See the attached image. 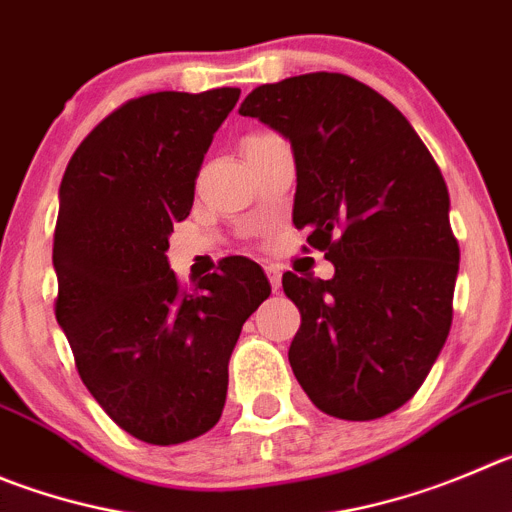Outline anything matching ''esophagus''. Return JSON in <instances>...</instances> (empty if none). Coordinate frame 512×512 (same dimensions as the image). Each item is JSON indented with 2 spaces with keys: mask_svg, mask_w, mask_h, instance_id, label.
<instances>
[{
  "mask_svg": "<svg viewBox=\"0 0 512 512\" xmlns=\"http://www.w3.org/2000/svg\"><path fill=\"white\" fill-rule=\"evenodd\" d=\"M265 275H267V280H270L272 290L278 293L280 285H283V272H280V267L278 265H267L265 267Z\"/></svg>",
  "mask_w": 512,
  "mask_h": 512,
  "instance_id": "1",
  "label": "esophagus"
}]
</instances>
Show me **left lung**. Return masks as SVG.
<instances>
[{
	"mask_svg": "<svg viewBox=\"0 0 512 512\" xmlns=\"http://www.w3.org/2000/svg\"><path fill=\"white\" fill-rule=\"evenodd\" d=\"M240 113L290 141L293 224L336 267L331 280L283 275L300 310L295 379L331 417H384L417 394L452 326L460 247L442 171L407 118L348 75L260 85Z\"/></svg>",
	"mask_w": 512,
	"mask_h": 512,
	"instance_id": "1",
	"label": "left lung"
}]
</instances>
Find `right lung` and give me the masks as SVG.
Segmentation results:
<instances>
[{"mask_svg":"<svg viewBox=\"0 0 512 512\" xmlns=\"http://www.w3.org/2000/svg\"><path fill=\"white\" fill-rule=\"evenodd\" d=\"M240 88L148 93L85 136L60 184L55 318L105 414L148 444L209 432L242 326L270 295L252 260L184 288L166 260L214 133Z\"/></svg>","mask_w":512,"mask_h":512,"instance_id":"right-lung-1","label":"right lung"}]
</instances>
